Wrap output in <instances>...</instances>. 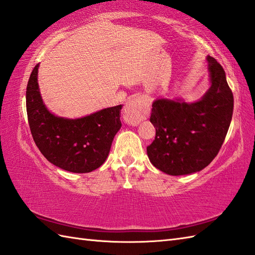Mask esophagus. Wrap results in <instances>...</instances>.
<instances>
[{
    "label": "esophagus",
    "instance_id": "1",
    "mask_svg": "<svg viewBox=\"0 0 255 255\" xmlns=\"http://www.w3.org/2000/svg\"><path fill=\"white\" fill-rule=\"evenodd\" d=\"M148 100L144 97H133L128 100L124 107V120L128 124L136 126L140 121L146 120L149 116Z\"/></svg>",
    "mask_w": 255,
    "mask_h": 255
}]
</instances>
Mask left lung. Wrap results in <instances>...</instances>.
Here are the masks:
<instances>
[{"instance_id": "8db88e82", "label": "left lung", "mask_w": 255, "mask_h": 255, "mask_svg": "<svg viewBox=\"0 0 255 255\" xmlns=\"http://www.w3.org/2000/svg\"><path fill=\"white\" fill-rule=\"evenodd\" d=\"M208 62L211 87L195 103L156 99L150 122L154 142L147 147L150 162L170 175L190 174L207 167L217 156L233 118L234 95L226 74L212 56Z\"/></svg>"}]
</instances>
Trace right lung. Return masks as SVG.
<instances>
[{"mask_svg": "<svg viewBox=\"0 0 255 255\" xmlns=\"http://www.w3.org/2000/svg\"><path fill=\"white\" fill-rule=\"evenodd\" d=\"M37 64L26 90L28 123L41 154L63 170L86 173L99 168L109 155L112 140L121 128L122 105L80 119L54 116L43 104Z\"/></svg>", "mask_w": 255, "mask_h": 255, "instance_id": "add662e5", "label": "right lung"}]
</instances>
